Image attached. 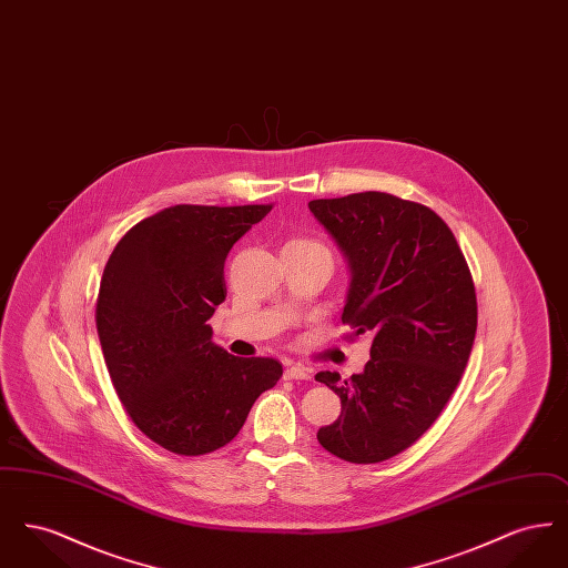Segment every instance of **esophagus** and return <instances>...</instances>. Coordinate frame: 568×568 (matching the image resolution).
<instances>
[{
	"instance_id": "34e87169",
	"label": "esophagus",
	"mask_w": 568,
	"mask_h": 568,
	"mask_svg": "<svg viewBox=\"0 0 568 568\" xmlns=\"http://www.w3.org/2000/svg\"><path fill=\"white\" fill-rule=\"evenodd\" d=\"M285 378H287V381H308V378H313V371L306 368V366L294 364V366H290V368L285 371Z\"/></svg>"
}]
</instances>
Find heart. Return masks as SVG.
Instances as JSON below:
<instances>
[{
  "instance_id": "1",
  "label": "heart",
  "mask_w": 568,
  "mask_h": 568,
  "mask_svg": "<svg viewBox=\"0 0 568 568\" xmlns=\"http://www.w3.org/2000/svg\"><path fill=\"white\" fill-rule=\"evenodd\" d=\"M285 246H290V248H325L322 244L308 241V239H292Z\"/></svg>"
}]
</instances>
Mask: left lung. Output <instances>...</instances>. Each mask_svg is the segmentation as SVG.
<instances>
[{"mask_svg": "<svg viewBox=\"0 0 568 568\" xmlns=\"http://www.w3.org/2000/svg\"><path fill=\"white\" fill-rule=\"evenodd\" d=\"M352 266L347 338L371 334L362 375L317 373L341 415L317 440L336 458L377 464L410 447L438 419L477 332L473 274L433 209L383 191L308 202Z\"/></svg>", "mask_w": 568, "mask_h": 568, "instance_id": "1", "label": "left lung"}]
</instances>
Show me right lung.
Here are the masks:
<instances>
[{
	"instance_id": "1",
	"label": "right lung",
	"mask_w": 568,
	"mask_h": 568,
	"mask_svg": "<svg viewBox=\"0 0 568 568\" xmlns=\"http://www.w3.org/2000/svg\"><path fill=\"white\" fill-rule=\"evenodd\" d=\"M272 204H176L142 219L104 266L95 325L110 381L138 430L179 456H204L241 433L283 377L272 357H236L206 324L227 296L234 243Z\"/></svg>"
}]
</instances>
